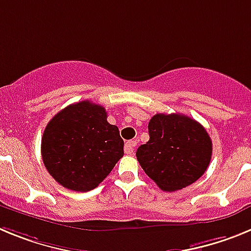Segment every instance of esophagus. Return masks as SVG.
<instances>
[{
	"label": "esophagus",
	"mask_w": 251,
	"mask_h": 251,
	"mask_svg": "<svg viewBox=\"0 0 251 251\" xmlns=\"http://www.w3.org/2000/svg\"><path fill=\"white\" fill-rule=\"evenodd\" d=\"M136 146H137V141H129L126 143V147H124V151L127 154H132L134 153V150H136Z\"/></svg>",
	"instance_id": "esophagus-1"
}]
</instances>
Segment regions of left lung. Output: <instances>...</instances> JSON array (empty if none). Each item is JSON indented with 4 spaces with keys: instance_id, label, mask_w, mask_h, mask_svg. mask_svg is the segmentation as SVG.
Instances as JSON below:
<instances>
[{
    "instance_id": "left-lung-1",
    "label": "left lung",
    "mask_w": 251,
    "mask_h": 251,
    "mask_svg": "<svg viewBox=\"0 0 251 251\" xmlns=\"http://www.w3.org/2000/svg\"><path fill=\"white\" fill-rule=\"evenodd\" d=\"M150 141L137 150L146 175L167 192L187 187L207 170L212 142L199 122L183 114L153 115Z\"/></svg>"
}]
</instances>
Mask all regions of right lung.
Returning a JSON list of instances; mask_svg holds the SVG:
<instances>
[{
  "label": "right lung",
  "instance_id": "right-lung-1",
  "mask_svg": "<svg viewBox=\"0 0 251 251\" xmlns=\"http://www.w3.org/2000/svg\"><path fill=\"white\" fill-rule=\"evenodd\" d=\"M124 142L108 123L103 106L89 100L70 104L51 119L41 139L49 174L73 191L95 188L123 157Z\"/></svg>",
  "mask_w": 251,
  "mask_h": 251
}]
</instances>
